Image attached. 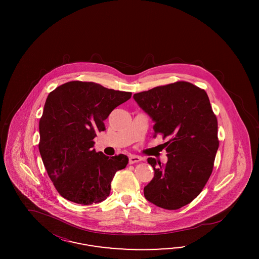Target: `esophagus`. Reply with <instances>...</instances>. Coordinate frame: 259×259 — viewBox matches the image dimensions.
I'll use <instances>...</instances> for the list:
<instances>
[{
    "label": "esophagus",
    "instance_id": "obj_1",
    "mask_svg": "<svg viewBox=\"0 0 259 259\" xmlns=\"http://www.w3.org/2000/svg\"><path fill=\"white\" fill-rule=\"evenodd\" d=\"M142 160V158L139 156H130L129 157V163L130 164H134V163H138Z\"/></svg>",
    "mask_w": 259,
    "mask_h": 259
}]
</instances>
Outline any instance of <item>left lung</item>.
I'll return each mask as SVG.
<instances>
[{
  "mask_svg": "<svg viewBox=\"0 0 259 259\" xmlns=\"http://www.w3.org/2000/svg\"><path fill=\"white\" fill-rule=\"evenodd\" d=\"M161 135L168 161L149 157L155 176L144 187L150 202L178 210L192 202L210 179L220 146L218 118L204 89L188 81L157 87L134 95Z\"/></svg>",
  "mask_w": 259,
  "mask_h": 259,
  "instance_id": "8db88e82",
  "label": "left lung"
}]
</instances>
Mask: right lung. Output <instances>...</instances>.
<instances>
[{
  "label": "right lung",
  "mask_w": 259,
  "mask_h": 259,
  "mask_svg": "<svg viewBox=\"0 0 259 259\" xmlns=\"http://www.w3.org/2000/svg\"><path fill=\"white\" fill-rule=\"evenodd\" d=\"M131 92L108 89L92 81L72 80L47 97L39 118V150L56 190L82 205L109 196L111 181L128 164L123 154L107 157L93 149L95 137L105 130L104 119Z\"/></svg>",
  "instance_id": "add662e5"
}]
</instances>
